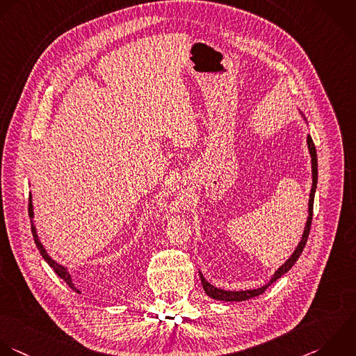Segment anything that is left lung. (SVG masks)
<instances>
[{
  "label": "left lung",
  "mask_w": 356,
  "mask_h": 356,
  "mask_svg": "<svg viewBox=\"0 0 356 356\" xmlns=\"http://www.w3.org/2000/svg\"><path fill=\"white\" fill-rule=\"evenodd\" d=\"M302 115V112H301ZM304 116V115H302ZM307 120V119H305ZM307 144H308V149H309V154H311V162H312V188H311V194H309V204H308V219H307V223H305V229H304V233H302V237H301V241L298 243L296 251L293 252V255L275 272V275L272 276L270 282L259 289H254V290H245V291H226V290H222V289H218L215 286H212L211 283H208L205 280V277L200 273V277H201V283H202V287L207 293V296H209L213 300H218V301H226V302H240V301H247V300H251L254 297H258L261 294L265 293V290L272 284L275 283L277 279H280L283 275H286L293 266L294 264L298 261V258L301 257L304 248H305V244H307V240H308V236H309V230H311V223H312V213H314V198H315V191H316V186H318V155H316V148H315V144L312 141V137L308 134L307 137Z\"/></svg>",
  "instance_id": "1"
}]
</instances>
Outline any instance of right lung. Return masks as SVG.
I'll return each instance as SVG.
<instances>
[{
  "mask_svg": "<svg viewBox=\"0 0 356 356\" xmlns=\"http://www.w3.org/2000/svg\"><path fill=\"white\" fill-rule=\"evenodd\" d=\"M29 218H30V223H31V233H33V238H34V243H35V245H37V248H38V251H40V254H41V257L44 258V261L54 269V272L72 289V290H74V291H79L77 289H76V286H74V283H73V280H72V276H70V273L67 272V269L65 268V266H62V265H59V264H56L48 254H47V251H45V248L42 247V244L40 243V240H38V236H37V230H35V226H34V223H33V218H34V212H33V204H31V195L29 197Z\"/></svg>",
  "mask_w": 356,
  "mask_h": 356,
  "instance_id": "obj_1",
  "label": "right lung"
}]
</instances>
